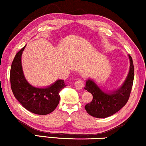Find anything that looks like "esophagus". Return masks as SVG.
Returning <instances> with one entry per match:
<instances>
[{
	"instance_id": "1",
	"label": "esophagus",
	"mask_w": 146,
	"mask_h": 146,
	"mask_svg": "<svg viewBox=\"0 0 146 146\" xmlns=\"http://www.w3.org/2000/svg\"><path fill=\"white\" fill-rule=\"evenodd\" d=\"M74 86L77 90H80V89H83V87L84 86V83L83 80H77V81L75 82Z\"/></svg>"
}]
</instances>
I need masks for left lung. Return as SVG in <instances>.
Here are the masks:
<instances>
[{
    "label": "left lung",
    "instance_id": "1",
    "mask_svg": "<svg viewBox=\"0 0 146 146\" xmlns=\"http://www.w3.org/2000/svg\"><path fill=\"white\" fill-rule=\"evenodd\" d=\"M130 66L127 78L122 85L114 91H104L93 79L86 80L84 89L93 95L91 102L84 106L91 116L98 118H107L114 114L125 106L130 96L134 78V66L132 57L128 55Z\"/></svg>",
    "mask_w": 146,
    "mask_h": 146
}]
</instances>
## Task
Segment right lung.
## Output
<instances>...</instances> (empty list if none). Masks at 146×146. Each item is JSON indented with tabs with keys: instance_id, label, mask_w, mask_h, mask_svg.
Segmentation results:
<instances>
[{
	"instance_id": "1",
	"label": "right lung",
	"mask_w": 146,
	"mask_h": 146,
	"mask_svg": "<svg viewBox=\"0 0 146 146\" xmlns=\"http://www.w3.org/2000/svg\"><path fill=\"white\" fill-rule=\"evenodd\" d=\"M26 46L16 54L12 62L10 72L12 91L18 102L28 111L38 115L50 114L59 104V92L66 85L61 79L45 87H35L28 82L21 64V55Z\"/></svg>"
}]
</instances>
